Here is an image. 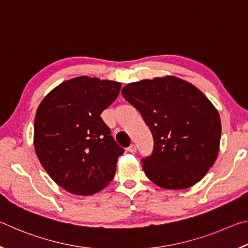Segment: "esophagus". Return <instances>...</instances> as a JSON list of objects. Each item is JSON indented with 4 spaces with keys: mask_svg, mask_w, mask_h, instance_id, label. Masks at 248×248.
<instances>
[{
    "mask_svg": "<svg viewBox=\"0 0 248 248\" xmlns=\"http://www.w3.org/2000/svg\"><path fill=\"white\" fill-rule=\"evenodd\" d=\"M127 150H128V152H130V153H136L137 152V146L134 144H131Z\"/></svg>",
    "mask_w": 248,
    "mask_h": 248,
    "instance_id": "1",
    "label": "esophagus"
}]
</instances>
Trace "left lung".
Listing matches in <instances>:
<instances>
[{"label":"left lung","mask_w":248,"mask_h":248,"mask_svg":"<svg viewBox=\"0 0 248 248\" xmlns=\"http://www.w3.org/2000/svg\"><path fill=\"white\" fill-rule=\"evenodd\" d=\"M121 94L138 109L154 140L142 159L148 178L166 189H185L203 178L217 157L221 119L192 84L176 77L142 79Z\"/></svg>","instance_id":"1"}]
</instances>
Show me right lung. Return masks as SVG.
<instances>
[{
	"label": "right lung",
	"mask_w": 248,
	"mask_h": 248,
	"mask_svg": "<svg viewBox=\"0 0 248 248\" xmlns=\"http://www.w3.org/2000/svg\"><path fill=\"white\" fill-rule=\"evenodd\" d=\"M120 89L119 82L74 78L53 89L37 109V157L50 177L71 194H96L114 178L124 150L110 136L100 114Z\"/></svg>",
	"instance_id": "add662e5"
}]
</instances>
